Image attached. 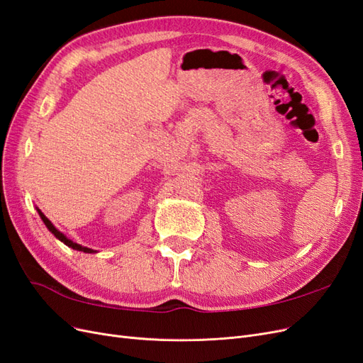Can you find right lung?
Here are the masks:
<instances>
[{"label": "right lung", "mask_w": 363, "mask_h": 363, "mask_svg": "<svg viewBox=\"0 0 363 363\" xmlns=\"http://www.w3.org/2000/svg\"><path fill=\"white\" fill-rule=\"evenodd\" d=\"M36 211H38V213H39V216H40V219L43 221V224L47 225V228L50 230V232L56 236L60 242H63L65 245H68L69 248H72V250H77V251H83V252H96V250H92V248H87V247H83V245H80V244H77V242H72L71 239H68L67 236H65L62 232H59V230L52 225V223L50 221V219L43 215L42 212H40V208H38L36 207Z\"/></svg>", "instance_id": "obj_1"}]
</instances>
